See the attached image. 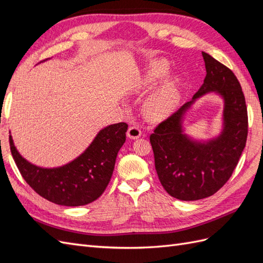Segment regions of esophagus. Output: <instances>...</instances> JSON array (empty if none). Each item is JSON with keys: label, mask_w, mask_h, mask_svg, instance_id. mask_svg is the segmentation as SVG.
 <instances>
[{"label": "esophagus", "mask_w": 263, "mask_h": 263, "mask_svg": "<svg viewBox=\"0 0 263 263\" xmlns=\"http://www.w3.org/2000/svg\"><path fill=\"white\" fill-rule=\"evenodd\" d=\"M140 136H141V130L137 126H130L128 130H127V137H129L130 139H137Z\"/></svg>", "instance_id": "34e87169"}]
</instances>
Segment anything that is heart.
Returning a JSON list of instances; mask_svg holds the SVG:
<instances>
[{
    "instance_id": "heart-1",
    "label": "heart",
    "mask_w": 263,
    "mask_h": 263,
    "mask_svg": "<svg viewBox=\"0 0 263 263\" xmlns=\"http://www.w3.org/2000/svg\"><path fill=\"white\" fill-rule=\"evenodd\" d=\"M169 70L168 63L156 61L147 71L146 78L141 81L138 89H147L153 85L159 78L163 77ZM179 101V91L177 84L168 81L161 84L151 93L144 103V114L150 121H159L169 115L176 107Z\"/></svg>"
}]
</instances>
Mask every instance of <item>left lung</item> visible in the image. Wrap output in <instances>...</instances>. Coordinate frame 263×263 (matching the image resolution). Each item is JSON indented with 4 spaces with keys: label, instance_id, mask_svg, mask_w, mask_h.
I'll list each match as a JSON object with an SVG mask.
<instances>
[{
    "label": "left lung",
    "instance_id": "obj_1",
    "mask_svg": "<svg viewBox=\"0 0 263 263\" xmlns=\"http://www.w3.org/2000/svg\"><path fill=\"white\" fill-rule=\"evenodd\" d=\"M206 77L193 100L217 91L225 100V129L209 144H195L182 134L181 117L191 102L159 123L150 135L155 166L163 189L181 201H196L217 192L230 179L248 136V112L234 72L202 52Z\"/></svg>",
    "mask_w": 263,
    "mask_h": 263
}]
</instances>
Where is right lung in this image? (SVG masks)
Instances as JSON below:
<instances>
[{
    "label": "right lung",
    "instance_id": "add662e5",
    "mask_svg": "<svg viewBox=\"0 0 263 263\" xmlns=\"http://www.w3.org/2000/svg\"><path fill=\"white\" fill-rule=\"evenodd\" d=\"M127 129L126 123L106 127L80 157L55 169L27 162L15 149L11 136L10 148L23 179L37 194L58 205L81 206L99 198L108 185Z\"/></svg>",
    "mask_w": 263,
    "mask_h": 263
}]
</instances>
